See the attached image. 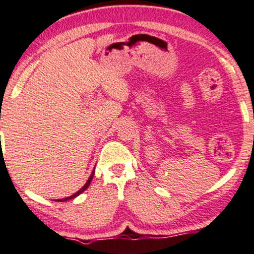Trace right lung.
<instances>
[{"label":"right lung","instance_id":"right-lung-1","mask_svg":"<svg viewBox=\"0 0 254 254\" xmlns=\"http://www.w3.org/2000/svg\"><path fill=\"white\" fill-rule=\"evenodd\" d=\"M94 173H95V168H94V171L92 172V174H90L89 179L87 180V183L84 184V186L82 187V189L77 190L76 193H74L73 195L68 196V198H64V199H58V200H56V201H67V200H70V199H74V198H76V196L79 195V194H81V193H82V192H84V190H86L87 189H88V186H89V185H90V183H92V179H93V177H94Z\"/></svg>","mask_w":254,"mask_h":254}]
</instances>
